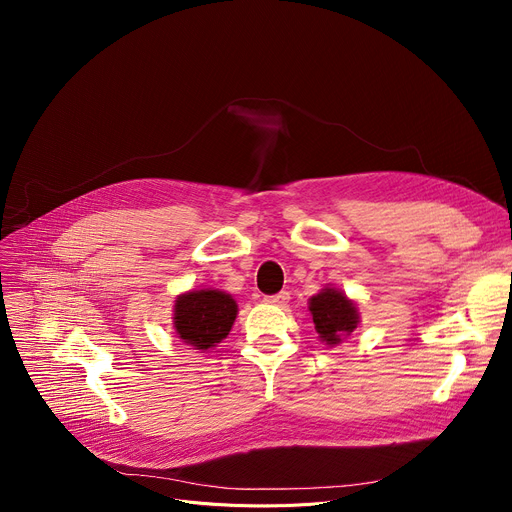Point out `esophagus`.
Returning a JSON list of instances; mask_svg holds the SVG:
<instances>
[{
  "instance_id": "34e87169",
  "label": "esophagus",
  "mask_w": 512,
  "mask_h": 512,
  "mask_svg": "<svg viewBox=\"0 0 512 512\" xmlns=\"http://www.w3.org/2000/svg\"><path fill=\"white\" fill-rule=\"evenodd\" d=\"M289 300V291H279L275 296H265L263 302L265 304H273V306H285Z\"/></svg>"
}]
</instances>
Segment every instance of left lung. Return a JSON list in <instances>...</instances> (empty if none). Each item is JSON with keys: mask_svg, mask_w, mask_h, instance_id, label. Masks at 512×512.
<instances>
[{"mask_svg": "<svg viewBox=\"0 0 512 512\" xmlns=\"http://www.w3.org/2000/svg\"><path fill=\"white\" fill-rule=\"evenodd\" d=\"M312 320L316 332L326 344H338L340 336L350 334L358 324V312L354 304L336 289H322L310 300Z\"/></svg>", "mask_w": 512, "mask_h": 512, "instance_id": "obj_1", "label": "left lung"}]
</instances>
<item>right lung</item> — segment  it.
<instances>
[{
	"mask_svg": "<svg viewBox=\"0 0 512 512\" xmlns=\"http://www.w3.org/2000/svg\"><path fill=\"white\" fill-rule=\"evenodd\" d=\"M237 318V304L229 294L216 289L188 291L174 306V326L186 344L198 350L216 346L227 334Z\"/></svg>",
	"mask_w": 512,
	"mask_h": 512,
	"instance_id": "obj_1",
	"label": "right lung"
}]
</instances>
